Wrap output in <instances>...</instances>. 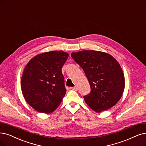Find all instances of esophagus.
Instances as JSON below:
<instances>
[{
	"label": "esophagus",
	"instance_id": "obj_1",
	"mask_svg": "<svg viewBox=\"0 0 146 146\" xmlns=\"http://www.w3.org/2000/svg\"><path fill=\"white\" fill-rule=\"evenodd\" d=\"M72 90H74V91H77L78 90V87H76V86H75V87H72Z\"/></svg>",
	"mask_w": 146,
	"mask_h": 146
}]
</instances>
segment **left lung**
<instances>
[{"mask_svg":"<svg viewBox=\"0 0 146 146\" xmlns=\"http://www.w3.org/2000/svg\"><path fill=\"white\" fill-rule=\"evenodd\" d=\"M71 56L88 80L91 92L84 98L90 108L101 112L117 104L123 94L125 80L116 59L109 53L93 50L72 52Z\"/></svg>","mask_w":146,"mask_h":146,"instance_id":"obj_1","label":"left lung"}]
</instances>
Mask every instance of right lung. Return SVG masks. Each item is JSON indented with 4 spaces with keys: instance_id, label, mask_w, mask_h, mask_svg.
Instances as JSON below:
<instances>
[{
    "instance_id": "add662e5",
    "label": "right lung",
    "mask_w": 146,
    "mask_h": 146,
    "mask_svg": "<svg viewBox=\"0 0 146 146\" xmlns=\"http://www.w3.org/2000/svg\"><path fill=\"white\" fill-rule=\"evenodd\" d=\"M68 53L54 50L40 53L26 66L21 79L24 98L35 111L48 114L59 106L66 92L62 67Z\"/></svg>"
}]
</instances>
